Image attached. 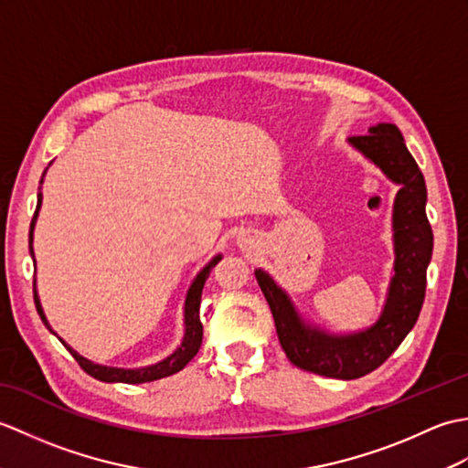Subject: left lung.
Here are the masks:
<instances>
[{
  "mask_svg": "<svg viewBox=\"0 0 468 468\" xmlns=\"http://www.w3.org/2000/svg\"><path fill=\"white\" fill-rule=\"evenodd\" d=\"M347 143L400 186L392 208L394 275L380 317L360 332H325L305 320L290 293L270 273L255 270L257 283L271 307L277 337L290 362L302 370L340 380L370 374L409 335L422 310L426 270L432 257L424 176L406 148L399 126L380 122L367 128L366 136H352Z\"/></svg>",
  "mask_w": 468,
  "mask_h": 468,
  "instance_id": "obj_1",
  "label": "left lung"
}]
</instances>
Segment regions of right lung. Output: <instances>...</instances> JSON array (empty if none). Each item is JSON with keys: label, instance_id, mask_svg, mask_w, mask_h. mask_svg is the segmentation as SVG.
Here are the masks:
<instances>
[{"label": "right lung", "instance_id": "obj_1", "mask_svg": "<svg viewBox=\"0 0 468 468\" xmlns=\"http://www.w3.org/2000/svg\"><path fill=\"white\" fill-rule=\"evenodd\" d=\"M46 175V171H44ZM44 183V176L42 181H39V185ZM39 207H42V191L37 193V207H36V213H34V218H32V225H29V253H32V260H34V227H36V221H37V213H39ZM223 255H215L211 261H208L201 271L197 273V277L193 280L191 287H188L186 292V297H185V312H183V317H185V334H183V340L181 344H178L176 350L173 354H168L166 357H163L161 362L156 364H148V366H143V367H116V366H104V364H96L92 360H88V357L78 354L74 347H69L62 337H59V342H62L68 352L72 354L76 357V362L82 366V370L86 374H90L92 378H96V380L101 382H122V384H143V382H154V380H161V378H166V376H173L176 374L178 370H183V367L193 360V357L197 356L198 347H201V342H203V324L201 320H198V307H201V293H203V287H205V282L208 273H211L213 267L221 261ZM34 300H36V307H37V314L39 317H42L44 325L48 327L49 332L56 334L52 330V325L48 324V317L44 314V307H42V302H39V295H37V287H36V282H34Z\"/></svg>", "mask_w": 468, "mask_h": 468}]
</instances>
